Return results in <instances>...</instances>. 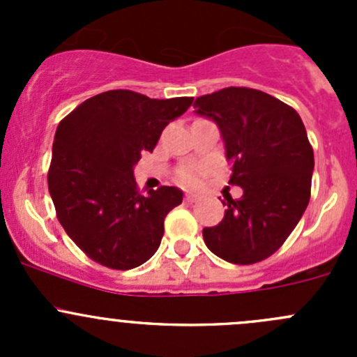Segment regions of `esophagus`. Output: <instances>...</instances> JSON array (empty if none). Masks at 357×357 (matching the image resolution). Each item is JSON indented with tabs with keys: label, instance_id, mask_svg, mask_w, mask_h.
Here are the masks:
<instances>
[{
	"label": "esophagus",
	"instance_id": "obj_1",
	"mask_svg": "<svg viewBox=\"0 0 357 357\" xmlns=\"http://www.w3.org/2000/svg\"><path fill=\"white\" fill-rule=\"evenodd\" d=\"M185 200L188 202V204H193V202H197V200H199V197H197L195 193H186Z\"/></svg>",
	"mask_w": 357,
	"mask_h": 357
}]
</instances>
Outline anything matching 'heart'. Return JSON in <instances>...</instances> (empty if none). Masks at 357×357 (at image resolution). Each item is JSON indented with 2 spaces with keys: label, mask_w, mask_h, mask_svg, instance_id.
I'll use <instances>...</instances> for the list:
<instances>
[{
  "label": "heart",
  "mask_w": 357,
  "mask_h": 357,
  "mask_svg": "<svg viewBox=\"0 0 357 357\" xmlns=\"http://www.w3.org/2000/svg\"><path fill=\"white\" fill-rule=\"evenodd\" d=\"M202 176H204V167L197 164H190V165H183L181 169L178 171V179L181 183L188 186H195L202 181Z\"/></svg>",
  "instance_id": "b5f03b06"
}]
</instances>
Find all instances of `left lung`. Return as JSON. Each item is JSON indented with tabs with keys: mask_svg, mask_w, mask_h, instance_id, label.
Returning <instances> with one entry per match:
<instances>
[{
	"mask_svg": "<svg viewBox=\"0 0 357 357\" xmlns=\"http://www.w3.org/2000/svg\"><path fill=\"white\" fill-rule=\"evenodd\" d=\"M197 114L221 129L231 162L225 218L204 228L205 245L233 264H255L275 254L301 221L309 199L314 153L301 115L275 96L252 88L219 89L195 100Z\"/></svg>",
	"mask_w": 357,
	"mask_h": 357,
	"instance_id": "8db88e82",
	"label": "left lung"
}]
</instances>
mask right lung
Here are the masks:
<instances>
[{
	"label": "right lung",
	"instance_id": "obj_1",
	"mask_svg": "<svg viewBox=\"0 0 357 357\" xmlns=\"http://www.w3.org/2000/svg\"><path fill=\"white\" fill-rule=\"evenodd\" d=\"M192 103L190 96L155 100L112 89L60 121L48 190L60 225L89 259L126 271L157 252L165 215L181 204L183 192L160 186L142 193L132 167Z\"/></svg>",
	"mask_w": 357,
	"mask_h": 357
}]
</instances>
